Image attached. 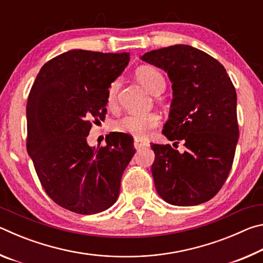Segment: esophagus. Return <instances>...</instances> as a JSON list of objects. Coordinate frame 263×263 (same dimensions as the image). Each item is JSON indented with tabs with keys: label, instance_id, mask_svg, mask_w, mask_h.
<instances>
[{
	"label": "esophagus",
	"instance_id": "34e87169",
	"mask_svg": "<svg viewBox=\"0 0 263 263\" xmlns=\"http://www.w3.org/2000/svg\"><path fill=\"white\" fill-rule=\"evenodd\" d=\"M133 145H135L136 149H140L142 147H146V146H148V142L146 140L140 139V138H135V142H133Z\"/></svg>",
	"mask_w": 263,
	"mask_h": 263
}]
</instances>
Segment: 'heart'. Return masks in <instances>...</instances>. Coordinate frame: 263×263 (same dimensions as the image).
Returning a JSON list of instances; mask_svg holds the SVG:
<instances>
[{
  "mask_svg": "<svg viewBox=\"0 0 263 263\" xmlns=\"http://www.w3.org/2000/svg\"><path fill=\"white\" fill-rule=\"evenodd\" d=\"M136 78L147 90L157 96L161 94L166 88V81L162 74L152 66H141L137 69ZM121 87V81L115 80L110 84L106 92V103L114 106L117 101V94ZM159 124V117L155 114L146 115H127L114 124V128L117 132L128 133L136 137H146Z\"/></svg>",
  "mask_w": 263,
  "mask_h": 263,
  "instance_id": "1",
  "label": "heart"
}]
</instances>
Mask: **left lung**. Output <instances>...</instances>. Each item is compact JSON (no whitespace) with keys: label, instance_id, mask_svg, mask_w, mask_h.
I'll return each instance as SVG.
<instances>
[{"label":"left lung","instance_id":"obj_1","mask_svg":"<svg viewBox=\"0 0 263 263\" xmlns=\"http://www.w3.org/2000/svg\"><path fill=\"white\" fill-rule=\"evenodd\" d=\"M140 59L168 74L173 100L162 133L184 146L180 153L171 145H151L155 189L172 205L208 202L228 179L237 147L233 83L219 61L189 45L154 50Z\"/></svg>","mask_w":263,"mask_h":263}]
</instances>
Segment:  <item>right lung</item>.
I'll use <instances>...</instances> for the list:
<instances>
[{"instance_id": "1", "label": "right lung", "mask_w": 263, "mask_h": 263, "mask_svg": "<svg viewBox=\"0 0 263 263\" xmlns=\"http://www.w3.org/2000/svg\"><path fill=\"white\" fill-rule=\"evenodd\" d=\"M130 53L72 50L46 62L26 104V148L39 181L58 205L94 215L117 201L123 173L136 153L125 133L90 147L91 123L103 119L106 92Z\"/></svg>"}]
</instances>
